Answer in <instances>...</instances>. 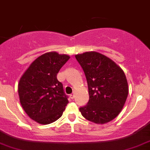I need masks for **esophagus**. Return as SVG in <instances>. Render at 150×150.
<instances>
[{
	"instance_id": "esophagus-1",
	"label": "esophagus",
	"mask_w": 150,
	"mask_h": 150,
	"mask_svg": "<svg viewBox=\"0 0 150 150\" xmlns=\"http://www.w3.org/2000/svg\"><path fill=\"white\" fill-rule=\"evenodd\" d=\"M74 96H74V93H71V95H70V97H71V99H74Z\"/></svg>"
}]
</instances>
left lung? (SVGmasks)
<instances>
[{"label": "left lung", "instance_id": "8db88e82", "mask_svg": "<svg viewBox=\"0 0 150 150\" xmlns=\"http://www.w3.org/2000/svg\"><path fill=\"white\" fill-rule=\"evenodd\" d=\"M85 74L88 104L79 108L82 116L96 124H105L120 113L128 96L123 70L108 57L96 51L75 55Z\"/></svg>", "mask_w": 150, "mask_h": 150}]
</instances>
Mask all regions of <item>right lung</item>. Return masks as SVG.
Here are the masks:
<instances>
[{"instance_id": "add662e5", "label": "right lung", "mask_w": 150, "mask_h": 150, "mask_svg": "<svg viewBox=\"0 0 150 150\" xmlns=\"http://www.w3.org/2000/svg\"><path fill=\"white\" fill-rule=\"evenodd\" d=\"M70 59L55 51L37 58L24 72L18 84L20 102L27 115L41 125L59 119L68 103L57 75Z\"/></svg>"}]
</instances>
